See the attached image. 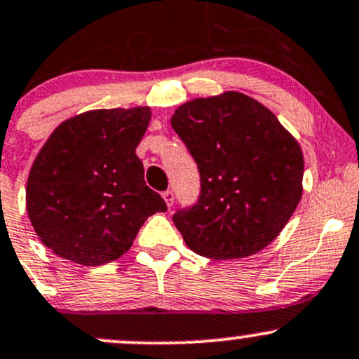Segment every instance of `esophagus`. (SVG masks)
<instances>
[{
  "mask_svg": "<svg viewBox=\"0 0 359 359\" xmlns=\"http://www.w3.org/2000/svg\"><path fill=\"white\" fill-rule=\"evenodd\" d=\"M161 196H163V199H165V203H167V206L172 208V204H173V192L172 191H165Z\"/></svg>",
  "mask_w": 359,
  "mask_h": 359,
  "instance_id": "1",
  "label": "esophagus"
}]
</instances>
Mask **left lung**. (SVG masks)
<instances>
[{
    "mask_svg": "<svg viewBox=\"0 0 359 359\" xmlns=\"http://www.w3.org/2000/svg\"><path fill=\"white\" fill-rule=\"evenodd\" d=\"M173 131L201 175L198 203L173 223L196 254L242 259L269 245L302 199L300 144L254 98L226 92L175 110Z\"/></svg>",
    "mask_w": 359,
    "mask_h": 359,
    "instance_id": "8db88e82",
    "label": "left lung"
}]
</instances>
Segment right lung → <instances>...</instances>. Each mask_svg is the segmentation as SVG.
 Wrapping results in <instances>:
<instances>
[{"mask_svg": "<svg viewBox=\"0 0 359 359\" xmlns=\"http://www.w3.org/2000/svg\"><path fill=\"white\" fill-rule=\"evenodd\" d=\"M149 117L148 107L90 110L59 124L39 151L27 212L59 257L83 266L116 261L148 216L167 211L136 156Z\"/></svg>", "mask_w": 359, "mask_h": 359, "instance_id": "obj_1", "label": "right lung"}]
</instances>
